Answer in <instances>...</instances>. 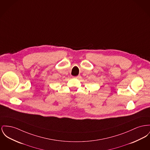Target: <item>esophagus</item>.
I'll use <instances>...</instances> for the list:
<instances>
[{
  "mask_svg": "<svg viewBox=\"0 0 150 150\" xmlns=\"http://www.w3.org/2000/svg\"><path fill=\"white\" fill-rule=\"evenodd\" d=\"M74 78H78V79H80V78H81V76L78 75V76H75Z\"/></svg>",
  "mask_w": 150,
  "mask_h": 150,
  "instance_id": "esophagus-1",
  "label": "esophagus"
}]
</instances>
